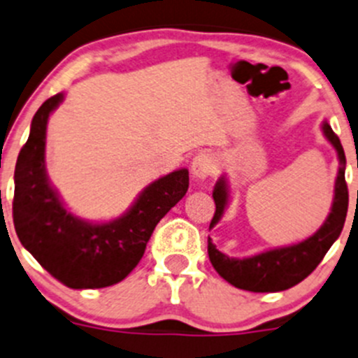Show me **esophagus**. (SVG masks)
<instances>
[{
    "label": "esophagus",
    "mask_w": 358,
    "mask_h": 358,
    "mask_svg": "<svg viewBox=\"0 0 358 358\" xmlns=\"http://www.w3.org/2000/svg\"><path fill=\"white\" fill-rule=\"evenodd\" d=\"M190 171L196 180H206L210 176L215 175L217 171V159L213 157L208 152H201L196 157L192 159V166H190Z\"/></svg>",
    "instance_id": "34e87169"
}]
</instances>
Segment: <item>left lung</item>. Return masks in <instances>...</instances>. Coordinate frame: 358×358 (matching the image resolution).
I'll return each mask as SVG.
<instances>
[{
  "label": "left lung",
  "instance_id": "8db88e82",
  "mask_svg": "<svg viewBox=\"0 0 358 358\" xmlns=\"http://www.w3.org/2000/svg\"><path fill=\"white\" fill-rule=\"evenodd\" d=\"M325 138L331 141L338 152L339 171L334 187V203L327 220L320 229L304 241L297 245L283 246V248L267 250L246 259H232L218 252L217 246L208 238V255L215 271L238 289L250 292H282L303 282L308 275L315 271V267L322 262L332 243L339 238L345 225L346 211H348V187L345 180L346 157L338 134L332 131L327 122L322 126ZM215 215L210 227H213L224 215L229 201V189L225 178H220L213 189Z\"/></svg>",
  "mask_w": 358,
  "mask_h": 358
}]
</instances>
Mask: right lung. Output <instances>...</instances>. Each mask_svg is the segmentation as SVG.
<instances>
[{
    "label": "right lung",
    "mask_w": 358,
    "mask_h": 358,
    "mask_svg": "<svg viewBox=\"0 0 358 358\" xmlns=\"http://www.w3.org/2000/svg\"><path fill=\"white\" fill-rule=\"evenodd\" d=\"M64 94L34 113L15 164L13 225L24 248L69 289H103L122 282L143 257L155 225L185 196L189 171L178 169L145 187L127 213L92 224L64 208L45 171V134Z\"/></svg>",
    "instance_id": "1"
}]
</instances>
